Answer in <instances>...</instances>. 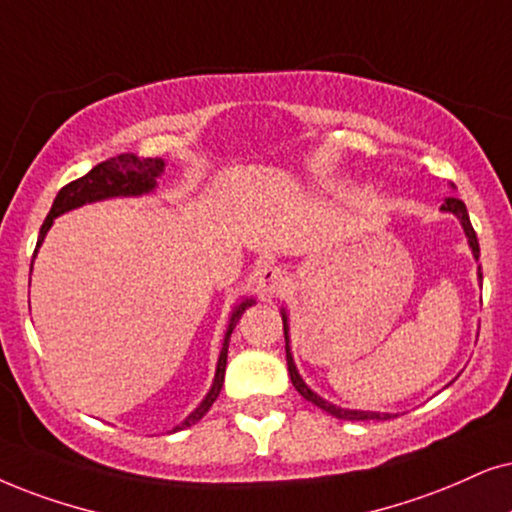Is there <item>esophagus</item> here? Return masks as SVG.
Segmentation results:
<instances>
[{
    "label": "esophagus",
    "mask_w": 512,
    "mask_h": 512,
    "mask_svg": "<svg viewBox=\"0 0 512 512\" xmlns=\"http://www.w3.org/2000/svg\"><path fill=\"white\" fill-rule=\"evenodd\" d=\"M290 278L286 274V269L278 267V264H264L257 274V286L264 295H281L288 290Z\"/></svg>",
    "instance_id": "34e87169"
}]
</instances>
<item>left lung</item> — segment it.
<instances>
[{
	"label": "left lung",
	"instance_id": "left-lung-1",
	"mask_svg": "<svg viewBox=\"0 0 512 512\" xmlns=\"http://www.w3.org/2000/svg\"><path fill=\"white\" fill-rule=\"evenodd\" d=\"M442 210H446V212H454V215H456L458 219H461V224H463V229H465V236H468V243H470V248H472V255H475V260H477V257H480V243H477V234H475V229H472L470 217H468V210H465V203H463V200H458V198H446V200H444V205H442ZM480 278H482V274H480ZM283 328H286V342H288L286 314H283ZM286 359H288V373H290V380H293L295 390L300 392L304 399L312 401V404L319 406V409H323L326 413H331V416L340 418V420H390V418H394V416H390V413L347 411V409H338V406L328 404L326 399H321L319 394H314L312 390H309L307 385L302 383L300 373L295 371V364H293V357H290V349H288V345H286Z\"/></svg>",
	"mask_w": 512,
	"mask_h": 512
}]
</instances>
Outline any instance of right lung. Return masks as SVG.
<instances>
[{"label":"right lung","instance_id":"obj_1","mask_svg":"<svg viewBox=\"0 0 512 512\" xmlns=\"http://www.w3.org/2000/svg\"><path fill=\"white\" fill-rule=\"evenodd\" d=\"M163 165L165 163L160 158H137L134 153H120V155H113V158H106L103 163L92 167V170L84 174V177L70 181V184H66L61 191L56 193L54 205H51L49 215H47V219H44V224L40 229V241H37V248L42 245L44 234L49 231L54 217L63 215V212H68L73 208H80V205H84V203H94V200H101V198L139 196V193L151 191L155 186V177H160V174H163ZM37 248H35V252H37ZM250 304H252V300H245L241 307H236V312L231 314L229 331H226V335H224L222 352H219L215 383H212V390L208 392V397L203 399V404H200L198 409L184 420V423L174 428V432L196 425L198 420L210 411V406L215 404V399L219 397V390H222V385H224L226 352H229L231 331H234V326L238 323V319H241L245 307H250Z\"/></svg>","mask_w":512,"mask_h":512}]
</instances>
